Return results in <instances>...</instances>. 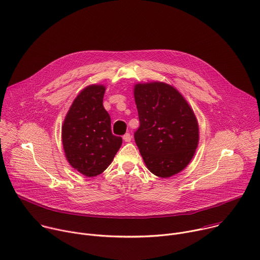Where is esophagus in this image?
I'll return each mask as SVG.
<instances>
[{
    "mask_svg": "<svg viewBox=\"0 0 260 260\" xmlns=\"http://www.w3.org/2000/svg\"><path fill=\"white\" fill-rule=\"evenodd\" d=\"M123 140H124L125 142H131V140H132V136H131L128 133H126V134L123 136Z\"/></svg>",
    "mask_w": 260,
    "mask_h": 260,
    "instance_id": "1",
    "label": "esophagus"
}]
</instances>
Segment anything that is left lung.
Segmentation results:
<instances>
[{"label":"left lung","mask_w":260,"mask_h":260,"mask_svg":"<svg viewBox=\"0 0 260 260\" xmlns=\"http://www.w3.org/2000/svg\"><path fill=\"white\" fill-rule=\"evenodd\" d=\"M134 96L140 120L135 141L147 169L160 178L180 173L200 140L192 108L174 86L159 81L135 84Z\"/></svg>","instance_id":"1"}]
</instances>
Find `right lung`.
<instances>
[{
	"mask_svg": "<svg viewBox=\"0 0 260 260\" xmlns=\"http://www.w3.org/2000/svg\"><path fill=\"white\" fill-rule=\"evenodd\" d=\"M106 86L91 84L72 103L61 125V141L69 164L90 178L113 161L122 144L111 132L110 115L103 106Z\"/></svg>",
	"mask_w": 260,
	"mask_h": 260,
	"instance_id": "obj_1",
	"label": "right lung"
}]
</instances>
